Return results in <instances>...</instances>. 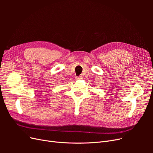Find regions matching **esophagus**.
<instances>
[{"label":"esophagus","instance_id":"esophagus-1","mask_svg":"<svg viewBox=\"0 0 153 153\" xmlns=\"http://www.w3.org/2000/svg\"><path fill=\"white\" fill-rule=\"evenodd\" d=\"M76 80H80V79H82V76H76Z\"/></svg>","mask_w":153,"mask_h":153}]
</instances>
